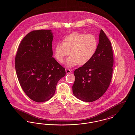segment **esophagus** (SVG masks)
Masks as SVG:
<instances>
[{
    "mask_svg": "<svg viewBox=\"0 0 135 135\" xmlns=\"http://www.w3.org/2000/svg\"><path fill=\"white\" fill-rule=\"evenodd\" d=\"M65 70H66V74H69V73H70L71 72V71L70 69H65Z\"/></svg>",
    "mask_w": 135,
    "mask_h": 135,
    "instance_id": "esophagus-1",
    "label": "esophagus"
}]
</instances>
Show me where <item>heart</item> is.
I'll return each mask as SVG.
<instances>
[{"instance_id":"b5f03b06","label":"heart","mask_w":135,"mask_h":135,"mask_svg":"<svg viewBox=\"0 0 135 135\" xmlns=\"http://www.w3.org/2000/svg\"><path fill=\"white\" fill-rule=\"evenodd\" d=\"M97 47V40L91 34L74 32L65 36L63 43L58 42L55 47V56L60 63L69 54L66 65L68 67L84 65L93 58Z\"/></svg>"}]
</instances>
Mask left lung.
<instances>
[{"mask_svg": "<svg viewBox=\"0 0 135 135\" xmlns=\"http://www.w3.org/2000/svg\"><path fill=\"white\" fill-rule=\"evenodd\" d=\"M113 66L111 42L101 29L96 51L89 62L74 72L72 86L74 95L87 102L96 101L103 96L110 84Z\"/></svg>", "mask_w": 135, "mask_h": 135, "instance_id": "1", "label": "left lung"}]
</instances>
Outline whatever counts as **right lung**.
Here are the masks:
<instances>
[{
    "instance_id": "obj_1",
    "label": "right lung",
    "mask_w": 135,
    "mask_h": 135,
    "mask_svg": "<svg viewBox=\"0 0 135 135\" xmlns=\"http://www.w3.org/2000/svg\"><path fill=\"white\" fill-rule=\"evenodd\" d=\"M51 30H33L21 41L15 57V68L22 89L36 102L54 95L58 81L66 74L64 68L52 57Z\"/></svg>"
}]
</instances>
